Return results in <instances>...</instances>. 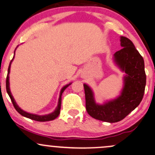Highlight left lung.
I'll return each mask as SVG.
<instances>
[{
	"mask_svg": "<svg viewBox=\"0 0 155 155\" xmlns=\"http://www.w3.org/2000/svg\"><path fill=\"white\" fill-rule=\"evenodd\" d=\"M120 46L124 48L116 51L114 61L126 74L121 95L104 105L96 104L92 91L84 84L88 114L94 119L105 122L122 120L140 104L144 95L146 75L143 58L129 38L121 37Z\"/></svg>",
	"mask_w": 155,
	"mask_h": 155,
	"instance_id": "obj_1",
	"label": "left lung"
}]
</instances>
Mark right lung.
Returning <instances> with one entry per match:
<instances>
[{
	"instance_id": "right-lung-1",
	"label": "right lung",
	"mask_w": 155,
	"mask_h": 155,
	"mask_svg": "<svg viewBox=\"0 0 155 155\" xmlns=\"http://www.w3.org/2000/svg\"><path fill=\"white\" fill-rule=\"evenodd\" d=\"M10 64H9V68H8V74L7 76H6V91H7L8 94H9V97H10L13 106H14L15 109H16V111H18L19 114H21V115L24 116V117L29 118V119L34 120L36 121H39V122H45V121H49V120H52L55 119L56 117H58V116L60 114V110H61V95H62V93L64 92L65 89L68 87L70 84H68L66 86H65L61 91V94H60V97H59V101H58V105L57 109H55V111L54 112H52L51 114H47V115H44V116H39V115H36V114H29V113L26 112V111H23L22 109H20L18 107V106L16 104L14 98H13L11 92H10V89H9V71H10Z\"/></svg>"
}]
</instances>
